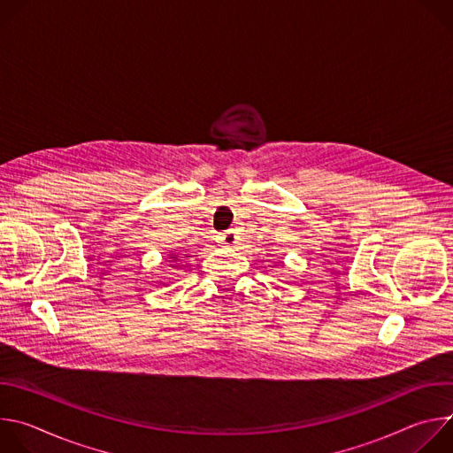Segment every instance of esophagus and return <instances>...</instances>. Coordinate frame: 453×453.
Here are the masks:
<instances>
[{
    "label": "esophagus",
    "mask_w": 453,
    "mask_h": 453,
    "mask_svg": "<svg viewBox=\"0 0 453 453\" xmlns=\"http://www.w3.org/2000/svg\"><path fill=\"white\" fill-rule=\"evenodd\" d=\"M219 243H222V245H227V247H231V245H234L236 242H238V234L234 233V231H227V233H224V234H220L219 238Z\"/></svg>",
    "instance_id": "obj_1"
}]
</instances>
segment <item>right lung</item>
<instances>
[{"label": "right lung", "mask_w": 453, "mask_h": 453, "mask_svg": "<svg viewBox=\"0 0 453 453\" xmlns=\"http://www.w3.org/2000/svg\"><path fill=\"white\" fill-rule=\"evenodd\" d=\"M188 254H180V252H170L168 254V264H170V267L172 269H177V267H180L182 264H184V260H188Z\"/></svg>", "instance_id": "1"}]
</instances>
